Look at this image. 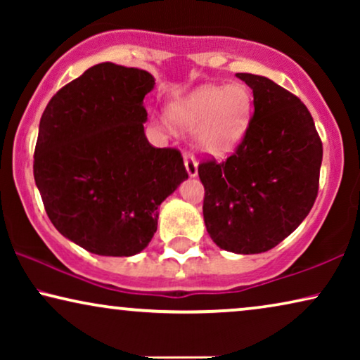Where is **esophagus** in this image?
Masks as SVG:
<instances>
[{"mask_svg": "<svg viewBox=\"0 0 360 360\" xmlns=\"http://www.w3.org/2000/svg\"><path fill=\"white\" fill-rule=\"evenodd\" d=\"M184 160H185V169L188 172V175L196 176V174H198V162H196L195 155L191 154V152H185Z\"/></svg>", "mask_w": 360, "mask_h": 360, "instance_id": "1", "label": "esophagus"}]
</instances>
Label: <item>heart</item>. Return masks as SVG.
I'll return each instance as SVG.
<instances>
[{
    "mask_svg": "<svg viewBox=\"0 0 360 360\" xmlns=\"http://www.w3.org/2000/svg\"><path fill=\"white\" fill-rule=\"evenodd\" d=\"M252 98L243 85L203 86L170 106V116L186 129L201 127L198 144L208 154H228L243 141L249 126Z\"/></svg>",
    "mask_w": 360,
    "mask_h": 360,
    "instance_id": "1",
    "label": "heart"
}]
</instances>
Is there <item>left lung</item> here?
<instances>
[{
	"mask_svg": "<svg viewBox=\"0 0 360 360\" xmlns=\"http://www.w3.org/2000/svg\"><path fill=\"white\" fill-rule=\"evenodd\" d=\"M254 93V115L236 152L203 160V218L218 248L260 254L307 218L318 196L323 144L308 108L269 78L236 73Z\"/></svg>",
	"mask_w": 360,
	"mask_h": 360,
	"instance_id": "obj_1",
	"label": "left lung"
}]
</instances>
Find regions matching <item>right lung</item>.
<instances>
[{"label": "right lung", "instance_id": "right-lung-1", "mask_svg": "<svg viewBox=\"0 0 360 360\" xmlns=\"http://www.w3.org/2000/svg\"><path fill=\"white\" fill-rule=\"evenodd\" d=\"M154 85L149 72L103 62L42 112L34 180L56 229L88 252L146 249L160 203L188 179L180 150L157 149L144 134L142 101Z\"/></svg>", "mask_w": 360, "mask_h": 360}]
</instances>
